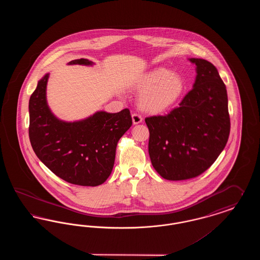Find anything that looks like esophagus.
Listing matches in <instances>:
<instances>
[{
    "mask_svg": "<svg viewBox=\"0 0 260 260\" xmlns=\"http://www.w3.org/2000/svg\"><path fill=\"white\" fill-rule=\"evenodd\" d=\"M132 118H133V123L135 124H140V123L142 122V120H143L142 117H141V115H140V114H137V113L133 114Z\"/></svg>",
    "mask_w": 260,
    "mask_h": 260,
    "instance_id": "34e87169",
    "label": "esophagus"
}]
</instances>
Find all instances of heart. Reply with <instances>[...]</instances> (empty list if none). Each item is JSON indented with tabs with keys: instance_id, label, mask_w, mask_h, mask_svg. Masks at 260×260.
<instances>
[{
	"instance_id": "b5f03b06",
	"label": "heart",
	"mask_w": 260,
	"mask_h": 260,
	"mask_svg": "<svg viewBox=\"0 0 260 260\" xmlns=\"http://www.w3.org/2000/svg\"><path fill=\"white\" fill-rule=\"evenodd\" d=\"M136 88L142 93L140 99L142 108L160 113L173 108L181 99L185 91V82L180 75L159 67L142 75L136 81Z\"/></svg>"
}]
</instances>
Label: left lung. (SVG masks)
I'll return each mask as SVG.
<instances>
[{"label": "left lung", "mask_w": 260, "mask_h": 260, "mask_svg": "<svg viewBox=\"0 0 260 260\" xmlns=\"http://www.w3.org/2000/svg\"><path fill=\"white\" fill-rule=\"evenodd\" d=\"M189 60L196 65L193 88L168 115L145 119L152 166L168 180L190 179L206 172L230 134L227 90L217 69L205 59Z\"/></svg>", "instance_id": "obj_1"}]
</instances>
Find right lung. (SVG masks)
Returning a JSON list of instances; mask_svg holds the SVG:
<instances>
[{
  "label": "right lung",
  "mask_w": 260,
  "mask_h": 260,
  "mask_svg": "<svg viewBox=\"0 0 260 260\" xmlns=\"http://www.w3.org/2000/svg\"><path fill=\"white\" fill-rule=\"evenodd\" d=\"M91 66L81 58L68 63ZM45 75L29 100V138L38 158L63 180L81 186H98L111 174L119 139L132 126L128 109L95 112L86 119L65 122L50 111Z\"/></svg>",
  "instance_id": "1"
}]
</instances>
